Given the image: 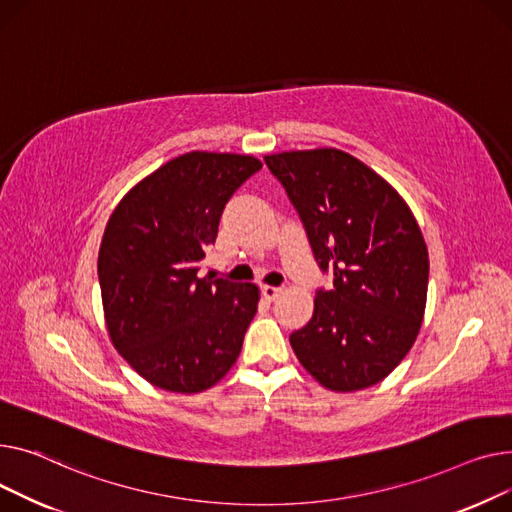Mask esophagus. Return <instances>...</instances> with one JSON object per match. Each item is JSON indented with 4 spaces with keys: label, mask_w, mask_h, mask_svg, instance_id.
I'll return each instance as SVG.
<instances>
[{
    "label": "esophagus",
    "mask_w": 512,
    "mask_h": 512,
    "mask_svg": "<svg viewBox=\"0 0 512 512\" xmlns=\"http://www.w3.org/2000/svg\"><path fill=\"white\" fill-rule=\"evenodd\" d=\"M283 293L281 287H273V285H262V295L264 299H268V302H275V299Z\"/></svg>",
    "instance_id": "esophagus-1"
}]
</instances>
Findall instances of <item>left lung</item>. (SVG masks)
I'll list each match as a JSON object with an SVG mask.
<instances>
[{"instance_id":"left-lung-1","label":"left lung","mask_w":512,"mask_h":512,"mask_svg":"<svg viewBox=\"0 0 512 512\" xmlns=\"http://www.w3.org/2000/svg\"><path fill=\"white\" fill-rule=\"evenodd\" d=\"M304 221L335 287L318 291L312 320L289 337L306 372L335 393L393 372L422 328L430 260L409 204L366 163L339 148L264 157Z\"/></svg>"}]
</instances>
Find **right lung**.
Returning <instances> with one entry per match:
<instances>
[{"instance_id": "1", "label": "right lung", "mask_w": 512, "mask_h": 512, "mask_svg": "<svg viewBox=\"0 0 512 512\" xmlns=\"http://www.w3.org/2000/svg\"><path fill=\"white\" fill-rule=\"evenodd\" d=\"M262 163L192 150L119 200L99 250L113 347L146 382L179 395L215 386L237 362L258 310L254 283L198 277L223 208Z\"/></svg>"}]
</instances>
